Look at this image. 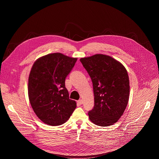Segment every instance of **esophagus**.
<instances>
[{
  "label": "esophagus",
  "instance_id": "1",
  "mask_svg": "<svg viewBox=\"0 0 159 159\" xmlns=\"http://www.w3.org/2000/svg\"><path fill=\"white\" fill-rule=\"evenodd\" d=\"M77 103H78L79 105H82V103H83V101H82V99H80V100H79V101H77Z\"/></svg>",
  "mask_w": 159,
  "mask_h": 159
}]
</instances>
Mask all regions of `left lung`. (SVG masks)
Wrapping results in <instances>:
<instances>
[{
  "label": "left lung",
  "instance_id": "obj_1",
  "mask_svg": "<svg viewBox=\"0 0 159 159\" xmlns=\"http://www.w3.org/2000/svg\"><path fill=\"white\" fill-rule=\"evenodd\" d=\"M80 61L93 84L94 106L88 112L89 120L98 126L112 125L123 115L129 100V81L125 67L102 54Z\"/></svg>",
  "mask_w": 159,
  "mask_h": 159
}]
</instances>
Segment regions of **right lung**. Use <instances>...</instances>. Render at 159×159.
<instances>
[{
    "instance_id": "obj_1",
    "label": "right lung",
    "mask_w": 159,
    "mask_h": 159,
    "mask_svg": "<svg viewBox=\"0 0 159 159\" xmlns=\"http://www.w3.org/2000/svg\"><path fill=\"white\" fill-rule=\"evenodd\" d=\"M60 53L39 58L33 64L28 79V96L36 116L50 126L63 124L77 107L69 99L65 80L77 61Z\"/></svg>"
}]
</instances>
